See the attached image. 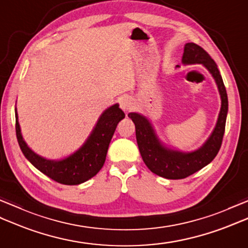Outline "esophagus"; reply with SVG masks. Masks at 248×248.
<instances>
[{
	"mask_svg": "<svg viewBox=\"0 0 248 248\" xmlns=\"http://www.w3.org/2000/svg\"><path fill=\"white\" fill-rule=\"evenodd\" d=\"M120 108H123V110H124V112H128V110H131L133 109L134 108V102L133 100L131 98H123L120 100Z\"/></svg>",
	"mask_w": 248,
	"mask_h": 248,
	"instance_id": "obj_1",
	"label": "esophagus"
}]
</instances>
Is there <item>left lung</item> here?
<instances>
[{"label":"left lung","mask_w":248,"mask_h":248,"mask_svg":"<svg viewBox=\"0 0 248 248\" xmlns=\"http://www.w3.org/2000/svg\"><path fill=\"white\" fill-rule=\"evenodd\" d=\"M182 62L184 65L202 64L207 68L217 84L222 99L217 125L208 140L199 149L192 152L168 149L161 144L151 124L145 116L138 113L128 114L135 124L136 140L147 167L157 176L175 180L193 175L213 161L222 146L228 112V97L222 76L208 52L196 44L188 43L184 46Z\"/></svg>","instance_id":"8db88e82"}]
</instances>
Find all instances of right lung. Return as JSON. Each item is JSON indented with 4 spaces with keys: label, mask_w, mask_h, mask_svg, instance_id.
Instances as JSON below:
<instances>
[{
    "label": "right lung",
    "mask_w": 248,
    "mask_h": 248,
    "mask_svg": "<svg viewBox=\"0 0 248 248\" xmlns=\"http://www.w3.org/2000/svg\"><path fill=\"white\" fill-rule=\"evenodd\" d=\"M15 114L16 134L24 156L46 176L66 186L81 184L97 175L105 162L108 145L116 127L125 116L118 104L109 107L100 116L96 127L80 149L65 159L54 161L38 155L26 145L21 134L17 109L15 110Z\"/></svg>",
    "instance_id": "right-lung-1"
}]
</instances>
